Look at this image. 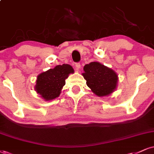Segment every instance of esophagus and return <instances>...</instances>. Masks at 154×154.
<instances>
[{"mask_svg":"<svg viewBox=\"0 0 154 154\" xmlns=\"http://www.w3.org/2000/svg\"><path fill=\"white\" fill-rule=\"evenodd\" d=\"M75 68H76V70L79 69V68H81V63H75Z\"/></svg>","mask_w":154,"mask_h":154,"instance_id":"esophagus-1","label":"esophagus"}]
</instances>
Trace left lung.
Here are the masks:
<instances>
[{
    "label": "left lung",
    "instance_id": "left-lung-1",
    "mask_svg": "<svg viewBox=\"0 0 154 154\" xmlns=\"http://www.w3.org/2000/svg\"><path fill=\"white\" fill-rule=\"evenodd\" d=\"M83 70L82 75L87 86L97 96H108L116 88L117 74L111 68L98 62H91L86 64Z\"/></svg>",
    "mask_w": 154,
    "mask_h": 154
}]
</instances>
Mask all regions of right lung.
I'll use <instances>...</instances> for the list:
<instances>
[{
	"instance_id": "add662e5",
	"label": "right lung",
	"mask_w": 154,
	"mask_h": 154,
	"mask_svg": "<svg viewBox=\"0 0 154 154\" xmlns=\"http://www.w3.org/2000/svg\"><path fill=\"white\" fill-rule=\"evenodd\" d=\"M73 72V68L68 64L58 65L53 69L51 68L38 75L35 91L45 100L54 99L60 95L68 75Z\"/></svg>"
}]
</instances>
